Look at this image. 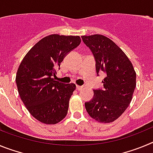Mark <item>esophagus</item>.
<instances>
[{
    "instance_id": "34e87169",
    "label": "esophagus",
    "mask_w": 153,
    "mask_h": 153,
    "mask_svg": "<svg viewBox=\"0 0 153 153\" xmlns=\"http://www.w3.org/2000/svg\"><path fill=\"white\" fill-rule=\"evenodd\" d=\"M83 88V87L82 86H78V85L76 86V90H81Z\"/></svg>"
}]
</instances>
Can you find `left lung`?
<instances>
[{
    "label": "left lung",
    "instance_id": "left-lung-1",
    "mask_svg": "<svg viewBox=\"0 0 153 153\" xmlns=\"http://www.w3.org/2000/svg\"><path fill=\"white\" fill-rule=\"evenodd\" d=\"M96 60L99 76L103 72V88L93 90L94 96L85 107L97 122L112 123L124 113L132 100L136 86V74L125 53L113 40L103 35L82 36Z\"/></svg>",
    "mask_w": 153,
    "mask_h": 153
}]
</instances>
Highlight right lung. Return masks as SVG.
<instances>
[{
  "instance_id": "1",
  "label": "right lung",
  "mask_w": 153,
  "mask_h": 153,
  "mask_svg": "<svg viewBox=\"0 0 153 153\" xmlns=\"http://www.w3.org/2000/svg\"><path fill=\"white\" fill-rule=\"evenodd\" d=\"M80 42L79 36H47L28 51L19 66V95L29 113L43 123H58L67 116L76 85L60 83L53 76L65 56Z\"/></svg>"
}]
</instances>
